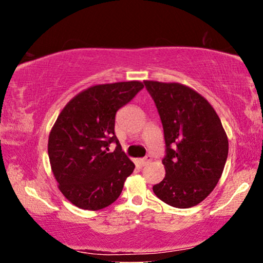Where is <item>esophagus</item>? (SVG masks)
I'll use <instances>...</instances> for the list:
<instances>
[{"label":"esophagus","mask_w":263,"mask_h":263,"mask_svg":"<svg viewBox=\"0 0 263 263\" xmlns=\"http://www.w3.org/2000/svg\"><path fill=\"white\" fill-rule=\"evenodd\" d=\"M151 160H152V157L147 156V157H145V158H142V159H140L139 161H140V164L142 165V166H146L147 164L151 163Z\"/></svg>","instance_id":"obj_1"}]
</instances>
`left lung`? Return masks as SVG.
Listing matches in <instances>:
<instances>
[{
  "label": "left lung",
  "mask_w": 263,
  "mask_h": 263,
  "mask_svg": "<svg viewBox=\"0 0 263 263\" xmlns=\"http://www.w3.org/2000/svg\"><path fill=\"white\" fill-rule=\"evenodd\" d=\"M143 82L156 103L166 145L165 177L153 192L172 207L196 206L215 188L228 159L229 141L220 118L188 86Z\"/></svg>",
  "instance_id": "obj_1"
}]
</instances>
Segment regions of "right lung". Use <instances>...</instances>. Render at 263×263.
I'll return each mask as SVG.
<instances>
[{"label":"right lung","instance_id":"obj_1","mask_svg":"<svg viewBox=\"0 0 263 263\" xmlns=\"http://www.w3.org/2000/svg\"><path fill=\"white\" fill-rule=\"evenodd\" d=\"M142 88L140 81L92 86L57 117L49 135L50 165L61 193L77 207L98 211L121 195L135 165L115 135V117ZM112 142L117 148L109 153Z\"/></svg>","mask_w":263,"mask_h":263}]
</instances>
